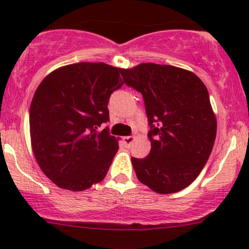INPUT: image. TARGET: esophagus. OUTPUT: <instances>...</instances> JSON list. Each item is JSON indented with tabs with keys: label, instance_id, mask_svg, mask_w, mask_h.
<instances>
[{
	"label": "esophagus",
	"instance_id": "obj_1",
	"mask_svg": "<svg viewBox=\"0 0 249 249\" xmlns=\"http://www.w3.org/2000/svg\"><path fill=\"white\" fill-rule=\"evenodd\" d=\"M123 141H124V144L126 145V147H130V145H131V143L135 141V136H126L123 139Z\"/></svg>",
	"mask_w": 249,
	"mask_h": 249
}]
</instances>
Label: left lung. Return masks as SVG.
Returning a JSON list of instances; mask_svg holds the SVG:
<instances>
[{"instance_id": "8db88e82", "label": "left lung", "mask_w": 249, "mask_h": 249, "mask_svg": "<svg viewBox=\"0 0 249 249\" xmlns=\"http://www.w3.org/2000/svg\"><path fill=\"white\" fill-rule=\"evenodd\" d=\"M122 76L142 94L150 126V153L131 158L137 178L159 194L184 189L207 162L217 135L207 88L193 72L170 65L140 64Z\"/></svg>"}]
</instances>
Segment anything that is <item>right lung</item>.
Segmentation results:
<instances>
[{
    "label": "right lung",
    "mask_w": 249,
    "mask_h": 249,
    "mask_svg": "<svg viewBox=\"0 0 249 249\" xmlns=\"http://www.w3.org/2000/svg\"><path fill=\"white\" fill-rule=\"evenodd\" d=\"M122 69L78 62L42 80L30 106L35 158L44 175L62 189L82 192L106 177L118 140L108 127L110 94L122 88Z\"/></svg>",
    "instance_id": "add662e5"
}]
</instances>
